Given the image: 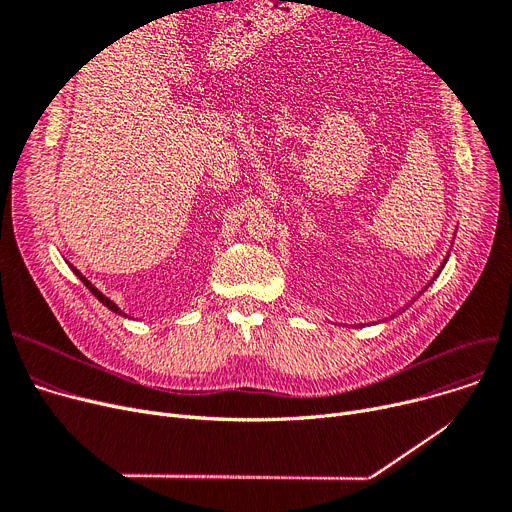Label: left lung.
Masks as SVG:
<instances>
[{
  "label": "left lung",
  "mask_w": 512,
  "mask_h": 512,
  "mask_svg": "<svg viewBox=\"0 0 512 512\" xmlns=\"http://www.w3.org/2000/svg\"><path fill=\"white\" fill-rule=\"evenodd\" d=\"M438 274H440V270H438ZM438 274H436V276H438Z\"/></svg>",
  "instance_id": "left-lung-1"
}]
</instances>
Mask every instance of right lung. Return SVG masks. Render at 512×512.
Instances as JSON below:
<instances>
[{"label":"right lung","instance_id":"add662e5","mask_svg":"<svg viewBox=\"0 0 512 512\" xmlns=\"http://www.w3.org/2000/svg\"><path fill=\"white\" fill-rule=\"evenodd\" d=\"M74 274H76L80 280H83V284H85V286H87V288H89V290L95 294V297H97V299H99V301H101V303H103L107 309H112V311H116V313H122V311H120V309H118V307H116V305H114L110 299L103 297V294H101V292H99V290H97V288H95V286H93V284H91V282H89V280H87L83 274H78V270H74Z\"/></svg>","mask_w":512,"mask_h":512}]
</instances>
